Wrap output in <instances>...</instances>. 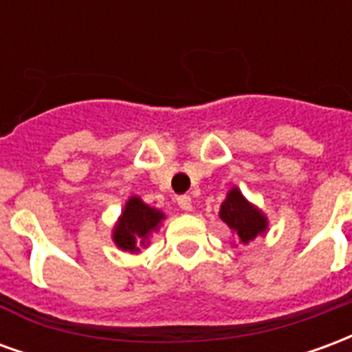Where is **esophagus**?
<instances>
[{
	"instance_id": "1",
	"label": "esophagus",
	"mask_w": 352,
	"mask_h": 352,
	"mask_svg": "<svg viewBox=\"0 0 352 352\" xmlns=\"http://www.w3.org/2000/svg\"><path fill=\"white\" fill-rule=\"evenodd\" d=\"M177 204H179V207H181L183 211H186V213H188V211H192L190 196H179V198H177Z\"/></svg>"
}]
</instances>
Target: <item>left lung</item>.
<instances>
[{"mask_svg":"<svg viewBox=\"0 0 352 352\" xmlns=\"http://www.w3.org/2000/svg\"><path fill=\"white\" fill-rule=\"evenodd\" d=\"M219 217L222 222L228 224L232 234L243 245L251 243L256 237L265 236L267 226H270L267 217L262 213V209L245 198L237 186L228 190L226 199L222 201Z\"/></svg>","mask_w":352,"mask_h":352,"instance_id":"1","label":"left lung"}]
</instances>
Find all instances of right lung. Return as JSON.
<instances>
[{
    "label": "right lung",
    "instance_id": "1",
    "mask_svg": "<svg viewBox=\"0 0 352 352\" xmlns=\"http://www.w3.org/2000/svg\"><path fill=\"white\" fill-rule=\"evenodd\" d=\"M162 221H166V214L160 209L146 206L139 196H130L113 228V241L120 251L138 254L143 247H148Z\"/></svg>",
    "mask_w": 352,
    "mask_h": 352
}]
</instances>
